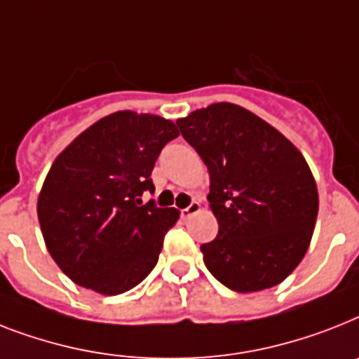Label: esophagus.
Here are the masks:
<instances>
[{"label": "esophagus", "mask_w": 359, "mask_h": 359, "mask_svg": "<svg viewBox=\"0 0 359 359\" xmlns=\"http://www.w3.org/2000/svg\"><path fill=\"white\" fill-rule=\"evenodd\" d=\"M197 212H201V203L199 201H194L191 205L188 206V208H182L180 210V215L184 217V219H188V217H191V215H195Z\"/></svg>", "instance_id": "obj_1"}]
</instances>
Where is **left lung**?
Wrapping results in <instances>:
<instances>
[{"label":"left lung","instance_id":"8db88e82","mask_svg":"<svg viewBox=\"0 0 359 359\" xmlns=\"http://www.w3.org/2000/svg\"><path fill=\"white\" fill-rule=\"evenodd\" d=\"M210 173L219 223L201 245L208 271L229 290L252 293L284 282L310 247L319 194L302 153L280 130L234 103L177 119Z\"/></svg>","mask_w":359,"mask_h":359}]
</instances>
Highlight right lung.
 Instances as JSON below:
<instances>
[{
    "mask_svg": "<svg viewBox=\"0 0 359 359\" xmlns=\"http://www.w3.org/2000/svg\"><path fill=\"white\" fill-rule=\"evenodd\" d=\"M179 130L171 119L119 110L83 130L55 158L38 194L43 241L55 264L99 295L133 290L158 262L177 208L142 205L151 171Z\"/></svg>",
    "mask_w": 359,
    "mask_h": 359,
    "instance_id": "1",
    "label": "right lung"
}]
</instances>
